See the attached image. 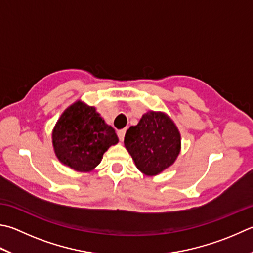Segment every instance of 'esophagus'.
Returning a JSON list of instances; mask_svg holds the SVG:
<instances>
[{
	"label": "esophagus",
	"instance_id": "obj_1",
	"mask_svg": "<svg viewBox=\"0 0 253 253\" xmlns=\"http://www.w3.org/2000/svg\"><path fill=\"white\" fill-rule=\"evenodd\" d=\"M126 128H122V130H119L118 131V136H119V140L123 141L125 140V135H126Z\"/></svg>",
	"mask_w": 253,
	"mask_h": 253
}]
</instances>
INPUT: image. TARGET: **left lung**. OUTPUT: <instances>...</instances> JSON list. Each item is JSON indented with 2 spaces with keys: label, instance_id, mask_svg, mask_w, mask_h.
<instances>
[{
  "label": "left lung",
  "instance_id": "obj_1",
  "mask_svg": "<svg viewBox=\"0 0 253 253\" xmlns=\"http://www.w3.org/2000/svg\"><path fill=\"white\" fill-rule=\"evenodd\" d=\"M125 145L142 173L157 175L179 154L180 134L166 114L151 111L126 131Z\"/></svg>",
  "mask_w": 253,
  "mask_h": 253
}]
</instances>
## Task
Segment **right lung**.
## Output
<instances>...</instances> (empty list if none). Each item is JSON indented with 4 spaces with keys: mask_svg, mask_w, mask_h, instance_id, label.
Listing matches in <instances>:
<instances>
[{
    "mask_svg": "<svg viewBox=\"0 0 253 253\" xmlns=\"http://www.w3.org/2000/svg\"><path fill=\"white\" fill-rule=\"evenodd\" d=\"M119 141L93 107L76 102L61 114L52 131V145L61 163L78 171H90Z\"/></svg>",
    "mask_w": 253,
    "mask_h": 253,
    "instance_id": "add662e5",
    "label": "right lung"
}]
</instances>
